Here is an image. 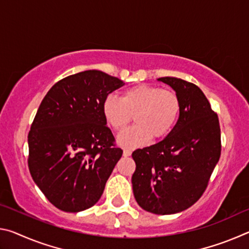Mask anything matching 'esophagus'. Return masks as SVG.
<instances>
[{
	"label": "esophagus",
	"mask_w": 249,
	"mask_h": 249,
	"mask_svg": "<svg viewBox=\"0 0 249 249\" xmlns=\"http://www.w3.org/2000/svg\"><path fill=\"white\" fill-rule=\"evenodd\" d=\"M130 155H132V151H130L129 149H124L123 150V156H124V157H129Z\"/></svg>",
	"instance_id": "34e87169"
}]
</instances>
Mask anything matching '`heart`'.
<instances>
[{"label": "heart", "mask_w": 249, "mask_h": 249, "mask_svg": "<svg viewBox=\"0 0 249 249\" xmlns=\"http://www.w3.org/2000/svg\"><path fill=\"white\" fill-rule=\"evenodd\" d=\"M102 112L107 124L122 130L133 119L136 125L117 136V142L126 148L146 144L151 136L161 138L170 132L178 120L180 101L174 91L140 84L126 90L122 100L113 95L104 99Z\"/></svg>", "instance_id": "1"}]
</instances>
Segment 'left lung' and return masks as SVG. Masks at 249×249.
I'll use <instances>...</instances> for the list:
<instances>
[{
  "instance_id": "8db88e82",
  "label": "left lung",
  "mask_w": 249,
  "mask_h": 249,
  "mask_svg": "<svg viewBox=\"0 0 249 249\" xmlns=\"http://www.w3.org/2000/svg\"><path fill=\"white\" fill-rule=\"evenodd\" d=\"M158 81L178 95L179 119L161 142L133 151L132 184L142 209L167 215L190 208L204 192L221 156V129L199 87L174 77Z\"/></svg>"
}]
</instances>
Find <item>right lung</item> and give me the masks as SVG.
<instances>
[{"mask_svg": "<svg viewBox=\"0 0 249 249\" xmlns=\"http://www.w3.org/2000/svg\"><path fill=\"white\" fill-rule=\"evenodd\" d=\"M119 78L87 70L48 91L28 134V167L49 202L80 212L100 200L123 150L102 112L104 99L124 86Z\"/></svg>", "mask_w": 249, "mask_h": 249, "instance_id": "add662e5", "label": "right lung"}]
</instances>
